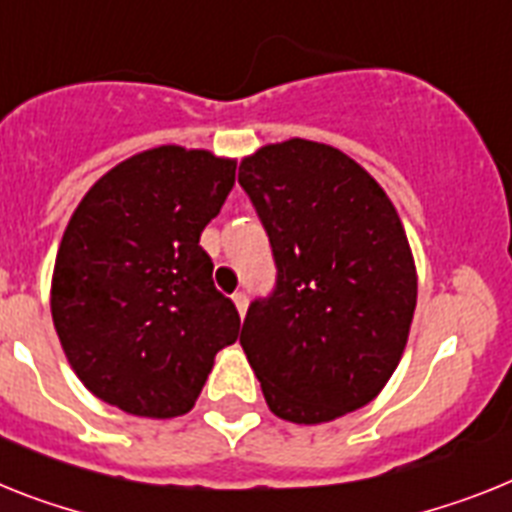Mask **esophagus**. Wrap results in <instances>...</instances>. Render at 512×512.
I'll return each mask as SVG.
<instances>
[{"label":"esophagus","mask_w":512,"mask_h":512,"mask_svg":"<svg viewBox=\"0 0 512 512\" xmlns=\"http://www.w3.org/2000/svg\"><path fill=\"white\" fill-rule=\"evenodd\" d=\"M234 304H236V309H239V315L244 317V312H247V294H242V291H236V294H234Z\"/></svg>","instance_id":"1"}]
</instances>
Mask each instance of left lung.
Listing matches in <instances>:
<instances>
[{
	"instance_id": "left-lung-1",
	"label": "left lung",
	"mask_w": 512,
	"mask_h": 512,
	"mask_svg": "<svg viewBox=\"0 0 512 512\" xmlns=\"http://www.w3.org/2000/svg\"><path fill=\"white\" fill-rule=\"evenodd\" d=\"M239 184L278 268L239 333L268 409L294 424L362 409L401 362L416 309L398 210L354 158L302 137L242 158Z\"/></svg>"
}]
</instances>
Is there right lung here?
I'll return each mask as SVG.
<instances>
[{
    "mask_svg": "<svg viewBox=\"0 0 512 512\" xmlns=\"http://www.w3.org/2000/svg\"><path fill=\"white\" fill-rule=\"evenodd\" d=\"M234 171V158L158 145L106 171L72 213L51 317L70 367L103 403L148 419L187 414L239 336V312L200 247Z\"/></svg>",
    "mask_w": 512,
    "mask_h": 512,
    "instance_id": "1",
    "label": "right lung"
}]
</instances>
